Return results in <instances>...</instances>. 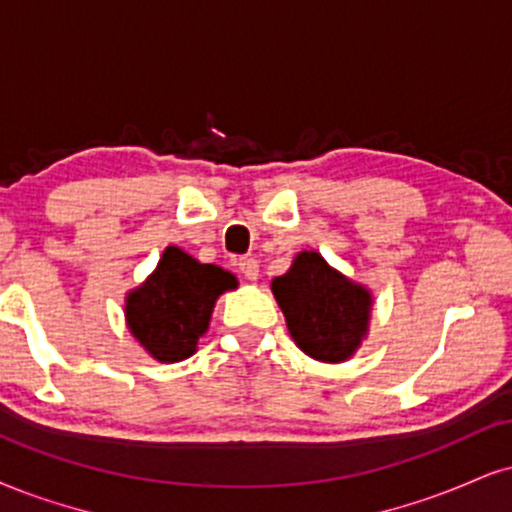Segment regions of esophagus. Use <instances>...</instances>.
Returning <instances> with one entry per match:
<instances>
[{"instance_id": "1", "label": "esophagus", "mask_w": 512, "mask_h": 512, "mask_svg": "<svg viewBox=\"0 0 512 512\" xmlns=\"http://www.w3.org/2000/svg\"><path fill=\"white\" fill-rule=\"evenodd\" d=\"M237 268H239V273L246 277V280H258V261H256V258H251V256L237 258Z\"/></svg>"}]
</instances>
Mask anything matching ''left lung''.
<instances>
[{
	"mask_svg": "<svg viewBox=\"0 0 512 512\" xmlns=\"http://www.w3.org/2000/svg\"><path fill=\"white\" fill-rule=\"evenodd\" d=\"M270 287L301 351L323 363H342L358 351L368 334L372 296L327 266L318 251L296 254L292 268Z\"/></svg>",
	"mask_w": 512,
	"mask_h": 512,
	"instance_id": "8db88e82",
	"label": "left lung"
}]
</instances>
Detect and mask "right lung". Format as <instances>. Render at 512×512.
Returning <instances> with one entry per match:
<instances>
[{
	"mask_svg": "<svg viewBox=\"0 0 512 512\" xmlns=\"http://www.w3.org/2000/svg\"><path fill=\"white\" fill-rule=\"evenodd\" d=\"M235 287L232 273L168 246L154 273L125 296V320L151 358L185 361L208 330L218 296Z\"/></svg>",
	"mask_w": 512,
	"mask_h": 512,
	"instance_id": "obj_1",
	"label": "right lung"
}]
</instances>
